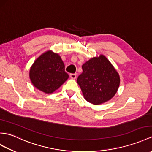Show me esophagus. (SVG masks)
<instances>
[{
  "label": "esophagus",
  "instance_id": "obj_1",
  "mask_svg": "<svg viewBox=\"0 0 152 152\" xmlns=\"http://www.w3.org/2000/svg\"><path fill=\"white\" fill-rule=\"evenodd\" d=\"M69 76H70V77H71L72 79H76V77H77V74L76 73H71L69 75Z\"/></svg>",
  "mask_w": 152,
  "mask_h": 152
}]
</instances>
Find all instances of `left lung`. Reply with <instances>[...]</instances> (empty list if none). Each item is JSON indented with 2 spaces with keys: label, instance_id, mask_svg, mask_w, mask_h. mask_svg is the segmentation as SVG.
<instances>
[{
  "label": "left lung",
  "instance_id": "obj_1",
  "mask_svg": "<svg viewBox=\"0 0 152 152\" xmlns=\"http://www.w3.org/2000/svg\"><path fill=\"white\" fill-rule=\"evenodd\" d=\"M82 68L77 82L88 102L99 105L114 97L119 87L120 77L104 55L90 58Z\"/></svg>",
  "mask_w": 152,
  "mask_h": 152
}]
</instances>
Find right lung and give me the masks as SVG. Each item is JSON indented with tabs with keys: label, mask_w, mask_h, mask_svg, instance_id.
Wrapping results in <instances>:
<instances>
[{
	"label": "right lung",
	"mask_w": 152,
	"mask_h": 152,
	"mask_svg": "<svg viewBox=\"0 0 152 152\" xmlns=\"http://www.w3.org/2000/svg\"><path fill=\"white\" fill-rule=\"evenodd\" d=\"M29 79L37 89L52 94L68 79L64 64L58 53L48 50L36 59L29 69Z\"/></svg>",
	"instance_id": "right-lung-1"
}]
</instances>
